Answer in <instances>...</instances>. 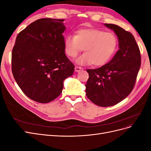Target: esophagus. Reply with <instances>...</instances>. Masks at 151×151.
Segmentation results:
<instances>
[{
	"instance_id": "1",
	"label": "esophagus",
	"mask_w": 151,
	"mask_h": 151,
	"mask_svg": "<svg viewBox=\"0 0 151 151\" xmlns=\"http://www.w3.org/2000/svg\"><path fill=\"white\" fill-rule=\"evenodd\" d=\"M83 69V68H82V67H78V66H76L75 67V71L77 72H80L81 70H82Z\"/></svg>"
}]
</instances>
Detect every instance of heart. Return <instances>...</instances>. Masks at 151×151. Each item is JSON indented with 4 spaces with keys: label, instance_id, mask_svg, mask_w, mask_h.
Here are the masks:
<instances>
[{
    "label": "heart",
    "instance_id": "b5f03b06",
    "mask_svg": "<svg viewBox=\"0 0 151 151\" xmlns=\"http://www.w3.org/2000/svg\"><path fill=\"white\" fill-rule=\"evenodd\" d=\"M118 44L115 34L87 28L78 30L76 35H68L65 39L64 50L68 57L74 58L84 48L86 53L76 59V63L80 65L93 63L99 67L106 64L113 57Z\"/></svg>",
    "mask_w": 151,
    "mask_h": 151
}]
</instances>
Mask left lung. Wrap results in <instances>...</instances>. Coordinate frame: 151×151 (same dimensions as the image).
I'll use <instances>...</instances> for the list:
<instances>
[{
  "mask_svg": "<svg viewBox=\"0 0 151 151\" xmlns=\"http://www.w3.org/2000/svg\"><path fill=\"white\" fill-rule=\"evenodd\" d=\"M104 26L117 36L119 50L106 64L88 69L86 96L95 104L111 106L127 98L133 89L140 67L139 48L130 32L113 24Z\"/></svg>",
  "mask_w": 151,
  "mask_h": 151,
  "instance_id": "obj_1",
  "label": "left lung"
}]
</instances>
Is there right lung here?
Returning a JSON list of instances; mask_svg holds the SVG:
<instances>
[{
    "instance_id": "obj_1",
    "label": "right lung",
    "mask_w": 151,
    "mask_h": 151,
    "mask_svg": "<svg viewBox=\"0 0 151 151\" xmlns=\"http://www.w3.org/2000/svg\"><path fill=\"white\" fill-rule=\"evenodd\" d=\"M64 19L42 18L17 35L12 52V72L27 96L41 103L57 98L74 65L65 53Z\"/></svg>"
}]
</instances>
